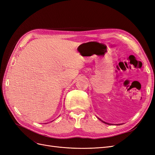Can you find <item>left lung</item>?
<instances>
[{"mask_svg":"<svg viewBox=\"0 0 155 155\" xmlns=\"http://www.w3.org/2000/svg\"><path fill=\"white\" fill-rule=\"evenodd\" d=\"M101 121H102V120H101ZM103 121V122H104L105 124H108V125H110L109 124H108V123H106V122H105V121Z\"/></svg>","mask_w":155,"mask_h":155,"instance_id":"left-lung-1","label":"left lung"}]
</instances>
